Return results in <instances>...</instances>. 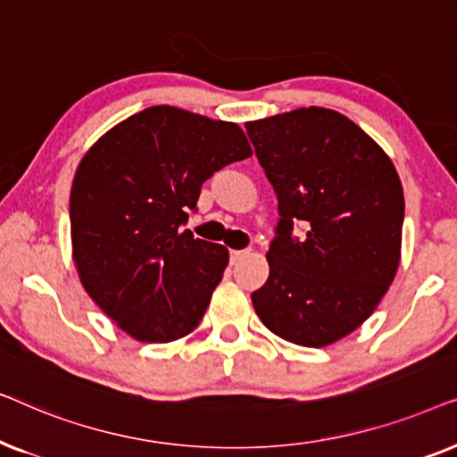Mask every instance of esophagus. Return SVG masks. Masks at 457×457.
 Masks as SVG:
<instances>
[{
  "mask_svg": "<svg viewBox=\"0 0 457 457\" xmlns=\"http://www.w3.org/2000/svg\"><path fill=\"white\" fill-rule=\"evenodd\" d=\"M247 253V249H230V264H239Z\"/></svg>",
  "mask_w": 457,
  "mask_h": 457,
  "instance_id": "1",
  "label": "esophagus"
}]
</instances>
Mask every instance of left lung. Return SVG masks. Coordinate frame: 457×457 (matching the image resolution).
<instances>
[{
	"label": "left lung",
	"mask_w": 457,
	"mask_h": 457,
	"mask_svg": "<svg viewBox=\"0 0 457 457\" xmlns=\"http://www.w3.org/2000/svg\"><path fill=\"white\" fill-rule=\"evenodd\" d=\"M278 199L270 274L255 314L303 347L339 341L372 314L402 253L403 189L383 149L339 112L299 108L245 124ZM303 223L306 235H292Z\"/></svg>",
	"instance_id": "left-lung-1"
}]
</instances>
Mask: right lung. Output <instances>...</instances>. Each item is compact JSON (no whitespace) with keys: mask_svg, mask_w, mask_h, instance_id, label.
<instances>
[{"mask_svg":"<svg viewBox=\"0 0 457 457\" xmlns=\"http://www.w3.org/2000/svg\"><path fill=\"white\" fill-rule=\"evenodd\" d=\"M249 155L235 122L154 105L80 160L71 191L74 264L89 297L133 339L177 341L204 318L228 249L183 227L205 180Z\"/></svg>","mask_w":457,"mask_h":457,"instance_id":"1","label":"right lung"}]
</instances>
